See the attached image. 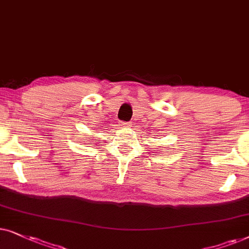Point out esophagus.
<instances>
[{
	"label": "esophagus",
	"instance_id": "esophagus-1",
	"mask_svg": "<svg viewBox=\"0 0 249 249\" xmlns=\"http://www.w3.org/2000/svg\"><path fill=\"white\" fill-rule=\"evenodd\" d=\"M121 126L122 127H130L131 126V123H128V122H121Z\"/></svg>",
	"mask_w": 249,
	"mask_h": 249
}]
</instances>
